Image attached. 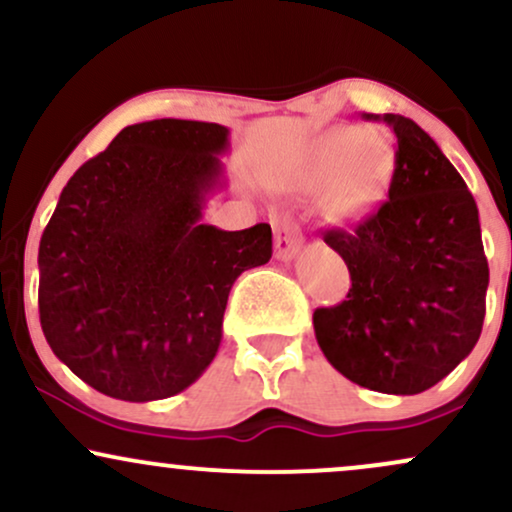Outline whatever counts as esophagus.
<instances>
[{"instance_id":"1","label":"esophagus","mask_w":512,"mask_h":512,"mask_svg":"<svg viewBox=\"0 0 512 512\" xmlns=\"http://www.w3.org/2000/svg\"><path fill=\"white\" fill-rule=\"evenodd\" d=\"M303 248V236L298 233V228H293L291 223H281L274 233V252L279 260L289 262L298 255V250Z\"/></svg>"}]
</instances>
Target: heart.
Returning <instances> with one entry per match:
<instances>
[{"instance_id":"obj_1","label":"heart","mask_w":512,"mask_h":512,"mask_svg":"<svg viewBox=\"0 0 512 512\" xmlns=\"http://www.w3.org/2000/svg\"><path fill=\"white\" fill-rule=\"evenodd\" d=\"M390 168L392 149L380 129L334 127L313 144L298 187L305 195L325 192L332 221L356 223L380 204Z\"/></svg>"}]
</instances>
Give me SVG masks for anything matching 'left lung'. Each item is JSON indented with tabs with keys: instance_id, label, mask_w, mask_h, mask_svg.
Wrapping results in <instances>:
<instances>
[{
	"instance_id": "left-lung-1",
	"label": "left lung",
	"mask_w": 512,
	"mask_h": 512,
	"mask_svg": "<svg viewBox=\"0 0 512 512\" xmlns=\"http://www.w3.org/2000/svg\"><path fill=\"white\" fill-rule=\"evenodd\" d=\"M383 122L397 137L390 199L354 231L325 233L349 267L351 289L334 308H317L313 325L322 354L351 383L419 395L479 342L489 262L462 175L414 120Z\"/></svg>"
}]
</instances>
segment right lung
<instances>
[{"label":"right lung","instance_id":"add662e5","mask_svg":"<svg viewBox=\"0 0 512 512\" xmlns=\"http://www.w3.org/2000/svg\"><path fill=\"white\" fill-rule=\"evenodd\" d=\"M226 151L216 122H139L62 190L38 250L40 327L93 390L154 402L190 387L219 351L233 281L272 257L269 223H202Z\"/></svg>","mask_w":512,"mask_h":512}]
</instances>
